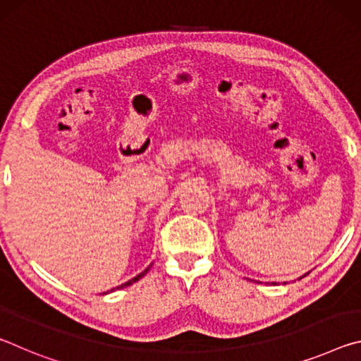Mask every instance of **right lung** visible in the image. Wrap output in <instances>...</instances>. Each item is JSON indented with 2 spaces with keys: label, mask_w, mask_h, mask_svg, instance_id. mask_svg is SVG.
<instances>
[{
  "label": "right lung",
  "mask_w": 361,
  "mask_h": 361,
  "mask_svg": "<svg viewBox=\"0 0 361 361\" xmlns=\"http://www.w3.org/2000/svg\"><path fill=\"white\" fill-rule=\"evenodd\" d=\"M149 267H151V266H148V267H146V269H145V271H143L142 274H138V276H137V277H133L132 280H129V282L122 283L121 286H116V288H113V290H109V291H106V293H111V291H114V290H121V288H126V286H129V285H132V283H135V282H138V280H140V279H142V277L145 276V274L149 271ZM106 293H103V295H106Z\"/></svg>",
  "instance_id": "add662e5"
}]
</instances>
